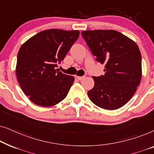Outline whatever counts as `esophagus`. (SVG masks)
I'll return each mask as SVG.
<instances>
[{"mask_svg": "<svg viewBox=\"0 0 154 154\" xmlns=\"http://www.w3.org/2000/svg\"><path fill=\"white\" fill-rule=\"evenodd\" d=\"M85 76H77V79L78 80H79V81H81V80H83Z\"/></svg>", "mask_w": 154, "mask_h": 154, "instance_id": "34e87169", "label": "esophagus"}]
</instances>
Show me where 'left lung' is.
<instances>
[{
  "mask_svg": "<svg viewBox=\"0 0 154 154\" xmlns=\"http://www.w3.org/2000/svg\"><path fill=\"white\" fill-rule=\"evenodd\" d=\"M82 36L96 60L104 64V75L93 76L88 92L92 103L106 110L124 106L134 95L142 78V56L137 45L114 30L83 31Z\"/></svg>",
  "mask_w": 154,
  "mask_h": 154,
  "instance_id": "1",
  "label": "left lung"
}]
</instances>
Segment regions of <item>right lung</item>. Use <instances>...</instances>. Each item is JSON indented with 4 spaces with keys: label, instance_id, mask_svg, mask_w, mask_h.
<instances>
[{
    "label": "right lung",
    "instance_id": "add662e5",
    "mask_svg": "<svg viewBox=\"0 0 154 154\" xmlns=\"http://www.w3.org/2000/svg\"><path fill=\"white\" fill-rule=\"evenodd\" d=\"M77 30L42 31L21 46L16 75L23 92L35 104L54 106L66 97L74 81L72 75L55 69L79 38Z\"/></svg>",
    "mask_w": 154,
    "mask_h": 154
}]
</instances>
